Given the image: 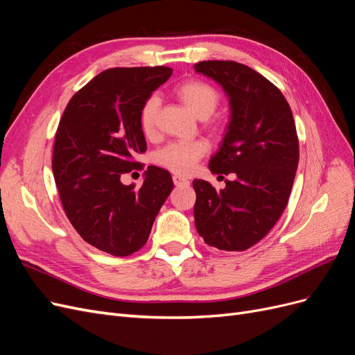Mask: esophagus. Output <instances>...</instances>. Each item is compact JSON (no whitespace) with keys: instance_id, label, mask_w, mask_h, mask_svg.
Segmentation results:
<instances>
[{"instance_id":"esophagus-1","label":"esophagus","mask_w":355,"mask_h":355,"mask_svg":"<svg viewBox=\"0 0 355 355\" xmlns=\"http://www.w3.org/2000/svg\"><path fill=\"white\" fill-rule=\"evenodd\" d=\"M173 184L176 187H185V185H189V180L184 176H180V175H175L173 176Z\"/></svg>"}]
</instances>
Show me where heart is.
I'll list each match as a JSON object with an SVG mask.
<instances>
[{"mask_svg": "<svg viewBox=\"0 0 355 355\" xmlns=\"http://www.w3.org/2000/svg\"><path fill=\"white\" fill-rule=\"evenodd\" d=\"M178 96L200 118H207L219 105V93L204 81H187L178 87ZM159 98L151 94L139 111V127L146 137H153L157 128ZM209 145L204 141H173L159 148L154 154V163L173 173L188 175L198 161L207 154Z\"/></svg>", "mask_w": 355, "mask_h": 355, "instance_id": "b5f03b06", "label": "heart"}]
</instances>
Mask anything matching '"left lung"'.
<instances>
[{"instance_id":"1","label":"left lung","mask_w":355,"mask_h":355,"mask_svg":"<svg viewBox=\"0 0 355 355\" xmlns=\"http://www.w3.org/2000/svg\"><path fill=\"white\" fill-rule=\"evenodd\" d=\"M222 85L231 120L209 168L234 173L216 191L196 179L194 219L200 237L219 250L243 252L259 243L283 214L299 163V141L292 110L280 89L254 69L232 60L194 65Z\"/></svg>"}]
</instances>
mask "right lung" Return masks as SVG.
Wrapping results in <instances>:
<instances>
[{"instance_id": "obj_1", "label": "right lung", "mask_w": 355, "mask_h": 355, "mask_svg": "<svg viewBox=\"0 0 355 355\" xmlns=\"http://www.w3.org/2000/svg\"><path fill=\"white\" fill-rule=\"evenodd\" d=\"M167 67L111 68L75 93L59 121L53 175L63 210L81 239L112 256H130L148 241L173 189L167 170L149 166L141 188L121 176L142 170V103L171 75Z\"/></svg>"}]
</instances>
